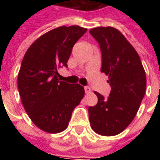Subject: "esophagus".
<instances>
[{
	"label": "esophagus",
	"mask_w": 160,
	"mask_h": 160,
	"mask_svg": "<svg viewBox=\"0 0 160 160\" xmlns=\"http://www.w3.org/2000/svg\"><path fill=\"white\" fill-rule=\"evenodd\" d=\"M85 93H90V91H91V90H90V88L89 87V86H85Z\"/></svg>",
	"instance_id": "34e87169"
}]
</instances>
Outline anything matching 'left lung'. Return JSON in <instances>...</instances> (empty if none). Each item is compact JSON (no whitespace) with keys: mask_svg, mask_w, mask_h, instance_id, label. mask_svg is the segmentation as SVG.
<instances>
[{"mask_svg":"<svg viewBox=\"0 0 160 160\" xmlns=\"http://www.w3.org/2000/svg\"><path fill=\"white\" fill-rule=\"evenodd\" d=\"M101 51V72L109 75L111 87L105 98L95 92L97 105L90 106L89 119L95 133L113 136L121 133L136 115L146 89V75L139 55L114 27L91 29Z\"/></svg>","mask_w":160,"mask_h":160,"instance_id":"8db88e82","label":"left lung"}]
</instances>
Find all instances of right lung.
Here are the masks:
<instances>
[{"mask_svg": "<svg viewBox=\"0 0 160 160\" xmlns=\"http://www.w3.org/2000/svg\"><path fill=\"white\" fill-rule=\"evenodd\" d=\"M86 31L78 26L53 29L39 37L25 54L18 74L19 94L30 119L44 131L65 130L84 97V87L60 81L57 69L68 67L73 46Z\"/></svg>", "mask_w": 160, "mask_h": 160, "instance_id": "obj_1", "label": "right lung"}]
</instances>
